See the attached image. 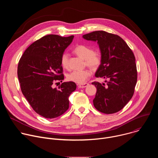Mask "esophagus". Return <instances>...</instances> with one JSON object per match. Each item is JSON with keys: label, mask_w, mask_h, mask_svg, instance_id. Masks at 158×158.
Listing matches in <instances>:
<instances>
[{"label": "esophagus", "mask_w": 158, "mask_h": 158, "mask_svg": "<svg viewBox=\"0 0 158 158\" xmlns=\"http://www.w3.org/2000/svg\"><path fill=\"white\" fill-rule=\"evenodd\" d=\"M88 85H89L88 83H84V84H79V88H85V87H86Z\"/></svg>", "instance_id": "esophagus-1"}]
</instances>
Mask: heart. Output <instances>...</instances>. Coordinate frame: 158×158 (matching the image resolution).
<instances>
[{
	"label": "heart",
	"mask_w": 158,
	"mask_h": 158,
	"mask_svg": "<svg viewBox=\"0 0 158 158\" xmlns=\"http://www.w3.org/2000/svg\"><path fill=\"white\" fill-rule=\"evenodd\" d=\"M74 52L79 57L84 59L86 65L96 69L99 66L101 62V54L98 51H93V49L86 45H79L74 49ZM61 65L64 69H68L69 56L64 53L60 58ZM92 72L89 69L76 70L72 71L67 76V80L77 84H84L87 79L91 76Z\"/></svg>",
	"instance_id": "heart-1"
}]
</instances>
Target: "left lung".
Here are the masks:
<instances>
[{
  "label": "left lung",
  "instance_id": "1",
  "mask_svg": "<svg viewBox=\"0 0 158 158\" xmlns=\"http://www.w3.org/2000/svg\"><path fill=\"white\" fill-rule=\"evenodd\" d=\"M87 40L97 42L101 62L96 72V77L107 79L105 84L94 82L97 88L93 104L104 114H113L121 110L132 98L137 82L136 60L126 42L118 35L99 31L82 35Z\"/></svg>",
  "mask_w": 158,
  "mask_h": 158
}]
</instances>
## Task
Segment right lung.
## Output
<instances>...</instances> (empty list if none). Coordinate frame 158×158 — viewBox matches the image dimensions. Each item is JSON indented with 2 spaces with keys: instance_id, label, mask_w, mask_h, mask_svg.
<instances>
[{
  "instance_id": "1",
  "label": "right lung",
  "mask_w": 158,
  "mask_h": 158,
  "mask_svg": "<svg viewBox=\"0 0 158 158\" xmlns=\"http://www.w3.org/2000/svg\"><path fill=\"white\" fill-rule=\"evenodd\" d=\"M74 37L44 36L31 45L19 62L17 76L22 93L33 109L45 118L63 114L69 108V96L76 89L72 81L62 82L58 89L52 87L64 79L60 58Z\"/></svg>"
}]
</instances>
